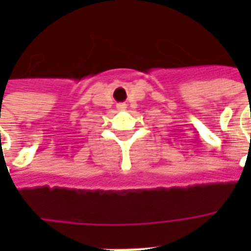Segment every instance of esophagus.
Returning a JSON list of instances; mask_svg holds the SVG:
<instances>
[{"label":"esophagus","mask_w":251,"mask_h":251,"mask_svg":"<svg viewBox=\"0 0 251 251\" xmlns=\"http://www.w3.org/2000/svg\"><path fill=\"white\" fill-rule=\"evenodd\" d=\"M117 109L122 111V110L126 109V104L125 103H118V104H117Z\"/></svg>","instance_id":"34e87169"}]
</instances>
